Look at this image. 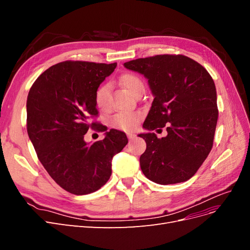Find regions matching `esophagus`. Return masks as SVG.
Segmentation results:
<instances>
[{"label":"esophagus","instance_id":"obj_1","mask_svg":"<svg viewBox=\"0 0 250 250\" xmlns=\"http://www.w3.org/2000/svg\"><path fill=\"white\" fill-rule=\"evenodd\" d=\"M127 137H128V139H129V140H133L135 138V134L132 133V132H128L127 133Z\"/></svg>","mask_w":250,"mask_h":250}]
</instances>
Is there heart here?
Returning <instances> with one entry per match:
<instances>
[{
  "label": "heart",
  "mask_w": 250,
  "mask_h": 250,
  "mask_svg": "<svg viewBox=\"0 0 250 250\" xmlns=\"http://www.w3.org/2000/svg\"><path fill=\"white\" fill-rule=\"evenodd\" d=\"M120 83L127 89L130 94H134L141 87H144L143 81L137 75L127 73L121 76ZM109 94H110V84L109 83H103L98 86L95 92V102L98 108L101 110H107L109 108ZM140 112H119L113 116L110 120V123L113 127L119 128L125 131H132L138 126L141 121Z\"/></svg>",
  "instance_id": "1"
}]
</instances>
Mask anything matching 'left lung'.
<instances>
[{"instance_id": "obj_1", "label": "left lung", "mask_w": 250, "mask_h": 250, "mask_svg": "<svg viewBox=\"0 0 250 250\" xmlns=\"http://www.w3.org/2000/svg\"><path fill=\"white\" fill-rule=\"evenodd\" d=\"M148 79L154 97L139 137L146 142L140 157L148 179L160 185L184 183L206 161L213 147L218 120L213 78L195 60L184 55H156L124 63ZM167 127V137L152 130Z\"/></svg>"}]
</instances>
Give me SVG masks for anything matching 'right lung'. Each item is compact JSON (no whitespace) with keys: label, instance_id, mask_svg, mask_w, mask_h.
Segmentation results:
<instances>
[{"label":"right lung","instance_id":"add662e5","mask_svg":"<svg viewBox=\"0 0 250 250\" xmlns=\"http://www.w3.org/2000/svg\"><path fill=\"white\" fill-rule=\"evenodd\" d=\"M115 63L63 62L35 80L27 98V131L37 157L65 191L85 195L99 190L111 175V160L127 145L123 131L110 129L102 141H84L98 116L95 92L115 71Z\"/></svg>","mask_w":250,"mask_h":250}]
</instances>
